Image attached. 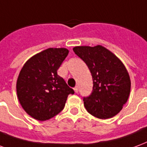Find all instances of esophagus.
Wrapping results in <instances>:
<instances>
[{"instance_id":"obj_1","label":"esophagus","mask_w":147,"mask_h":147,"mask_svg":"<svg viewBox=\"0 0 147 147\" xmlns=\"http://www.w3.org/2000/svg\"><path fill=\"white\" fill-rule=\"evenodd\" d=\"M74 92L76 93H78V86H76L74 87Z\"/></svg>"}]
</instances>
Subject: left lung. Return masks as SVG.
<instances>
[{
    "label": "left lung",
    "mask_w": 147,
    "mask_h": 147,
    "mask_svg": "<svg viewBox=\"0 0 147 147\" xmlns=\"http://www.w3.org/2000/svg\"><path fill=\"white\" fill-rule=\"evenodd\" d=\"M73 50L85 63L92 77V92L83 98L88 112L100 119L115 116L130 93V78L124 64L102 46H78Z\"/></svg>",
    "instance_id": "obj_1"
}]
</instances>
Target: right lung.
I'll return each mask as SVG.
<instances>
[{"mask_svg":"<svg viewBox=\"0 0 147 147\" xmlns=\"http://www.w3.org/2000/svg\"><path fill=\"white\" fill-rule=\"evenodd\" d=\"M69 51L66 49H48L30 58L19 73L17 96L29 115L46 121L59 113L67 96L74 94L57 70Z\"/></svg>","mask_w":147,"mask_h":147,"instance_id":"obj_1","label":"right lung"}]
</instances>
